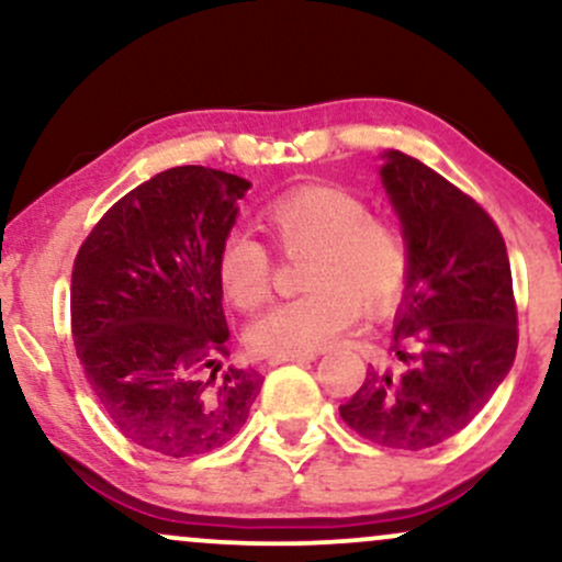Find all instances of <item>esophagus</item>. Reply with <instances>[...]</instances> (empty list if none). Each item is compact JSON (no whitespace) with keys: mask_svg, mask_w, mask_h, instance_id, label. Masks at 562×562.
<instances>
[{"mask_svg":"<svg viewBox=\"0 0 562 562\" xmlns=\"http://www.w3.org/2000/svg\"><path fill=\"white\" fill-rule=\"evenodd\" d=\"M314 353H301V357H282V359H269V364L277 367V364H285V362H293V364H306V362H314Z\"/></svg>","mask_w":562,"mask_h":562,"instance_id":"1","label":"esophagus"}]
</instances>
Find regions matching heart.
<instances>
[{
	"instance_id": "obj_1",
	"label": "heart",
	"mask_w": 562,
	"mask_h": 562,
	"mask_svg": "<svg viewBox=\"0 0 562 562\" xmlns=\"http://www.w3.org/2000/svg\"><path fill=\"white\" fill-rule=\"evenodd\" d=\"M282 254L301 256L308 293L277 303L248 327L256 357L317 353L357 325L362 308L385 314L402 301L412 245L402 224L370 214V203L338 184H301L263 209ZM218 282L237 308L261 306L272 293V254L248 232H229L218 248Z\"/></svg>"
}]
</instances>
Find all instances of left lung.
Here are the masks:
<instances>
[{
    "label": "left lung",
    "instance_id": "1",
    "mask_svg": "<svg viewBox=\"0 0 562 562\" xmlns=\"http://www.w3.org/2000/svg\"><path fill=\"white\" fill-rule=\"evenodd\" d=\"M383 158L412 274L393 322L396 367L367 370L340 417L367 441L420 451L468 428L499 389L515 362L518 312L494 218L417 158Z\"/></svg>",
    "mask_w": 562,
    "mask_h": 562
}]
</instances>
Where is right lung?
<instances>
[{
	"label": "right lung",
	"instance_id": "1",
	"mask_svg": "<svg viewBox=\"0 0 562 562\" xmlns=\"http://www.w3.org/2000/svg\"><path fill=\"white\" fill-rule=\"evenodd\" d=\"M248 187L205 166L160 171L108 209L76 254V357L108 420L142 449L209 454L259 396V372L222 367L229 327L216 272Z\"/></svg>",
	"mask_w": 562,
	"mask_h": 562
}]
</instances>
